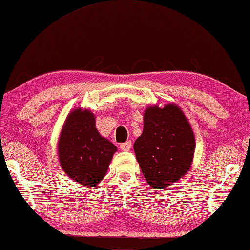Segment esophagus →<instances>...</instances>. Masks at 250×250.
<instances>
[{
  "label": "esophagus",
  "mask_w": 250,
  "mask_h": 250,
  "mask_svg": "<svg viewBox=\"0 0 250 250\" xmlns=\"http://www.w3.org/2000/svg\"><path fill=\"white\" fill-rule=\"evenodd\" d=\"M130 148H132V142L130 141L121 144V149L124 150V152H128V150H130Z\"/></svg>",
  "instance_id": "obj_1"
}]
</instances>
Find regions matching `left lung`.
<instances>
[{"label": "left lung", "mask_w": 250, "mask_h": 250, "mask_svg": "<svg viewBox=\"0 0 250 250\" xmlns=\"http://www.w3.org/2000/svg\"><path fill=\"white\" fill-rule=\"evenodd\" d=\"M143 117L144 128L134 143V152L148 185L165 189L181 181L193 165L194 130L175 103L148 106Z\"/></svg>", "instance_id": "left-lung-1"}]
</instances>
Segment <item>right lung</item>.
Wrapping results in <instances>:
<instances>
[{
	"label": "right lung",
	"instance_id": "right-lung-1",
	"mask_svg": "<svg viewBox=\"0 0 250 250\" xmlns=\"http://www.w3.org/2000/svg\"><path fill=\"white\" fill-rule=\"evenodd\" d=\"M95 115L89 109L71 110L57 141V157L72 181L95 187L105 177L117 147L98 133Z\"/></svg>",
	"mask_w": 250,
	"mask_h": 250
}]
</instances>
